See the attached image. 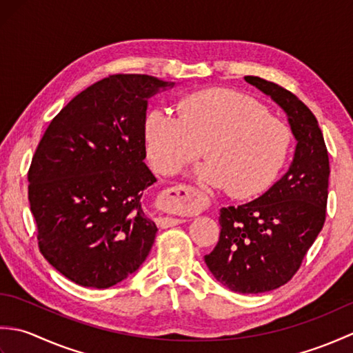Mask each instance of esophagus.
Here are the masks:
<instances>
[{
    "label": "esophagus",
    "mask_w": 353,
    "mask_h": 353,
    "mask_svg": "<svg viewBox=\"0 0 353 353\" xmlns=\"http://www.w3.org/2000/svg\"><path fill=\"white\" fill-rule=\"evenodd\" d=\"M196 194H197V190L191 185L181 183V185L171 186V188L165 190L162 194V206L165 209H168V211H174V212L190 211V209L196 206V200H197ZM156 221L159 228H172L183 223L182 219H174V216H159Z\"/></svg>",
    "instance_id": "1"
}]
</instances>
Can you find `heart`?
I'll use <instances>...</instances> for the list:
<instances>
[{
  "mask_svg": "<svg viewBox=\"0 0 353 353\" xmlns=\"http://www.w3.org/2000/svg\"><path fill=\"white\" fill-rule=\"evenodd\" d=\"M179 117L152 109L144 118L148 159L161 174H176L205 152L201 181L249 199L279 177L292 148V130L250 95L212 88L177 103Z\"/></svg>",
  "mask_w": 353,
  "mask_h": 353,
  "instance_id": "obj_1",
  "label": "heart"
}]
</instances>
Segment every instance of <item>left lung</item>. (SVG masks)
Here are the masks:
<instances>
[{"instance_id":"8db88e82","label":"left lung","mask_w":353,"mask_h":353,"mask_svg":"<svg viewBox=\"0 0 353 353\" xmlns=\"http://www.w3.org/2000/svg\"><path fill=\"white\" fill-rule=\"evenodd\" d=\"M244 80L287 112L296 153L287 174L259 199L220 209V239L205 262L224 287L258 294L282 287L301 268L323 229L331 170L323 133L306 104L273 81Z\"/></svg>"}]
</instances>
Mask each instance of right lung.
<instances>
[{"label":"right lung","mask_w":353,"mask_h":353,"mask_svg":"<svg viewBox=\"0 0 353 353\" xmlns=\"http://www.w3.org/2000/svg\"><path fill=\"white\" fill-rule=\"evenodd\" d=\"M145 74H112L51 119L28 170L37 245L81 287L109 288L137 272L157 228L141 197L156 182L144 163L147 99L172 86Z\"/></svg>","instance_id":"1"}]
</instances>
